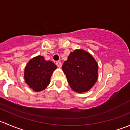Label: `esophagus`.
<instances>
[{
  "label": "esophagus",
  "instance_id": "obj_1",
  "mask_svg": "<svg viewBox=\"0 0 130 130\" xmlns=\"http://www.w3.org/2000/svg\"><path fill=\"white\" fill-rule=\"evenodd\" d=\"M56 65H57L58 67H59V68L61 67V66H62V64H61V63L59 61H58L56 62Z\"/></svg>",
  "mask_w": 130,
  "mask_h": 130
}]
</instances>
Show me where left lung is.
Listing matches in <instances>:
<instances>
[{
  "label": "left lung",
  "mask_w": 130,
  "mask_h": 130,
  "mask_svg": "<svg viewBox=\"0 0 130 130\" xmlns=\"http://www.w3.org/2000/svg\"><path fill=\"white\" fill-rule=\"evenodd\" d=\"M68 82L73 90L82 93L89 90L98 78V65L94 57L83 50L71 52L62 65Z\"/></svg>",
  "instance_id": "obj_1"
}]
</instances>
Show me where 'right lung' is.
<instances>
[{"mask_svg": "<svg viewBox=\"0 0 130 130\" xmlns=\"http://www.w3.org/2000/svg\"><path fill=\"white\" fill-rule=\"evenodd\" d=\"M56 69L55 64L45 60L42 56L33 58L24 69L25 82L35 91H41L49 85L52 73Z\"/></svg>", "mask_w": 130, "mask_h": 130, "instance_id": "right-lung-1", "label": "right lung"}]
</instances>
